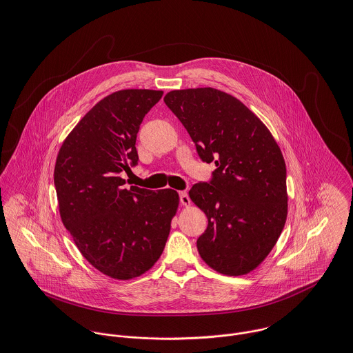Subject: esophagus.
<instances>
[{
	"mask_svg": "<svg viewBox=\"0 0 353 353\" xmlns=\"http://www.w3.org/2000/svg\"><path fill=\"white\" fill-rule=\"evenodd\" d=\"M179 200H181V203L183 205V206H189L192 201H190V199H189V194L186 193V192H181L179 193Z\"/></svg>",
	"mask_w": 353,
	"mask_h": 353,
	"instance_id": "34e87169",
	"label": "esophagus"
}]
</instances>
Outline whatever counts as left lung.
<instances>
[{
    "mask_svg": "<svg viewBox=\"0 0 353 353\" xmlns=\"http://www.w3.org/2000/svg\"><path fill=\"white\" fill-rule=\"evenodd\" d=\"M164 103L190 134L202 160H214L217 167L209 183H196L189 192L208 217L199 252L221 274H248L272 252L287 220L281 150L252 110L220 90H176Z\"/></svg>",
    "mask_w": 353,
    "mask_h": 353,
    "instance_id": "obj_1",
    "label": "left lung"
}]
</instances>
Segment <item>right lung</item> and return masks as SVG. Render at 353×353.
I'll list each match as a JSON object with an SVG mask.
<instances>
[{
	"instance_id": "obj_1",
	"label": "right lung",
	"mask_w": 353,
	"mask_h": 353,
	"mask_svg": "<svg viewBox=\"0 0 353 353\" xmlns=\"http://www.w3.org/2000/svg\"><path fill=\"white\" fill-rule=\"evenodd\" d=\"M163 91L121 90L98 101L63 140L54 167L59 216L83 256L101 273L132 280L164 250L179 206L172 189L125 188L137 164L136 139Z\"/></svg>"
}]
</instances>
